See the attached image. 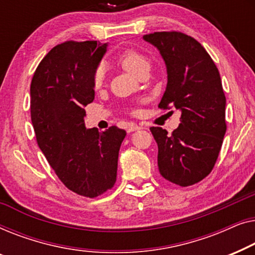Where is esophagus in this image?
<instances>
[{
    "label": "esophagus",
    "mask_w": 255,
    "mask_h": 255,
    "mask_svg": "<svg viewBox=\"0 0 255 255\" xmlns=\"http://www.w3.org/2000/svg\"><path fill=\"white\" fill-rule=\"evenodd\" d=\"M139 129H141V127L137 126V125H134V124H131V125H129V126H128L127 130H128V132H131V131L139 130Z\"/></svg>",
    "instance_id": "1"
}]
</instances>
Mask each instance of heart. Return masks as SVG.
<instances>
[{"label": "heart", "instance_id": "b5f03b06", "mask_svg": "<svg viewBox=\"0 0 255 255\" xmlns=\"http://www.w3.org/2000/svg\"><path fill=\"white\" fill-rule=\"evenodd\" d=\"M118 62H119L125 70H127L129 74L137 76L139 71L143 68L149 67V62L146 60V57L139 53L138 51L132 48H128L126 51H124L121 54L118 56ZM105 75L106 70L104 66H99L96 68V70L93 71L92 75V83L95 88H100L105 81Z\"/></svg>", "mask_w": 255, "mask_h": 255}]
</instances>
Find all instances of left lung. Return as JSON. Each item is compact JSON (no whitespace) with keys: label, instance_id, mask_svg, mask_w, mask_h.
<instances>
[{"label":"left lung","instance_id":"8db88e82","mask_svg":"<svg viewBox=\"0 0 255 255\" xmlns=\"http://www.w3.org/2000/svg\"><path fill=\"white\" fill-rule=\"evenodd\" d=\"M162 55L167 84L159 109L174 106L181 123L167 134L151 127L158 145V170L162 177L186 187L213 170L227 131L225 95L213 59L194 38L181 32H155L143 35Z\"/></svg>","mask_w":255,"mask_h":255}]
</instances>
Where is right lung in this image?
<instances>
[{
    "label": "right lung",
    "mask_w": 255,
    "mask_h": 255,
    "mask_svg": "<svg viewBox=\"0 0 255 255\" xmlns=\"http://www.w3.org/2000/svg\"><path fill=\"white\" fill-rule=\"evenodd\" d=\"M107 51L97 41H66L52 48L31 82V120L47 162L63 185L97 198L116 184L126 131L87 128L84 106L95 99L92 75Z\"/></svg>",
    "instance_id": "obj_1"
}]
</instances>
